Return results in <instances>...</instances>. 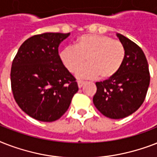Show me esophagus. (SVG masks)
<instances>
[{"instance_id": "34e87169", "label": "esophagus", "mask_w": 157, "mask_h": 157, "mask_svg": "<svg viewBox=\"0 0 157 157\" xmlns=\"http://www.w3.org/2000/svg\"><path fill=\"white\" fill-rule=\"evenodd\" d=\"M86 83L85 81H77V84H78V87L79 88H81L82 86H83L84 84Z\"/></svg>"}]
</instances>
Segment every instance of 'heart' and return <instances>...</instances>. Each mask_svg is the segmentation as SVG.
<instances>
[{
  "instance_id": "obj_1",
  "label": "heart",
  "mask_w": 157,
  "mask_h": 157,
  "mask_svg": "<svg viewBox=\"0 0 157 157\" xmlns=\"http://www.w3.org/2000/svg\"><path fill=\"white\" fill-rule=\"evenodd\" d=\"M60 60L70 72H74L86 61L87 63L76 71L81 79L97 77L100 80L112 78L119 71L125 58V49L120 40L108 36L84 34L76 40L75 46H67L62 50Z\"/></svg>"
}]
</instances>
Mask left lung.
Listing matches in <instances>:
<instances>
[{
    "instance_id": "obj_1",
    "label": "left lung",
    "mask_w": 157,
    "mask_h": 157,
    "mask_svg": "<svg viewBox=\"0 0 157 157\" xmlns=\"http://www.w3.org/2000/svg\"><path fill=\"white\" fill-rule=\"evenodd\" d=\"M117 36L125 49L124 63L113 77L96 82L97 92L93 98L96 108L111 119H122L136 112L146 98L150 84L144 51L124 36Z\"/></svg>"
}]
</instances>
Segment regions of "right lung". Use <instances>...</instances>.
<instances>
[{
	"instance_id": "add662e5",
	"label": "right lung",
	"mask_w": 157,
	"mask_h": 157,
	"mask_svg": "<svg viewBox=\"0 0 157 157\" xmlns=\"http://www.w3.org/2000/svg\"><path fill=\"white\" fill-rule=\"evenodd\" d=\"M70 33H46L28 38L12 63L11 89L18 107L34 119L52 122L68 109L78 91L76 79L59 55Z\"/></svg>"
}]
</instances>
